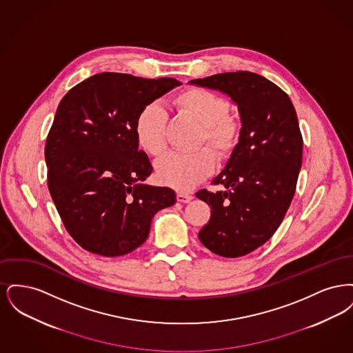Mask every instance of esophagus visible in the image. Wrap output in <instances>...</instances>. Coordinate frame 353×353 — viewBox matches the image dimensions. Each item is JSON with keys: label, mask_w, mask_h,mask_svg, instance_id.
Returning a JSON list of instances; mask_svg holds the SVG:
<instances>
[{"label": "esophagus", "mask_w": 353, "mask_h": 353, "mask_svg": "<svg viewBox=\"0 0 353 353\" xmlns=\"http://www.w3.org/2000/svg\"><path fill=\"white\" fill-rule=\"evenodd\" d=\"M192 196L190 194H186V193H183V192H179L177 193V201L183 202V203H186V202L192 201Z\"/></svg>", "instance_id": "1"}]
</instances>
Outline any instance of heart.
<instances>
[{"mask_svg":"<svg viewBox=\"0 0 353 353\" xmlns=\"http://www.w3.org/2000/svg\"><path fill=\"white\" fill-rule=\"evenodd\" d=\"M174 107L201 125L196 145L210 147L219 160L228 159L238 145L239 120L230 115L229 101L213 91L193 87L181 91L173 99ZM168 114L157 103L144 105L134 121L139 145L152 156H160L167 148ZM214 169V157L206 148L194 152H169L156 163V174L163 184L176 189H190L206 179Z\"/></svg>","mask_w":353,"mask_h":353,"instance_id":"obj_1","label":"heart"}]
</instances>
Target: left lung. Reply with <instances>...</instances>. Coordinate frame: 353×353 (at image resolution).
<instances>
[{
  "mask_svg": "<svg viewBox=\"0 0 353 353\" xmlns=\"http://www.w3.org/2000/svg\"><path fill=\"white\" fill-rule=\"evenodd\" d=\"M189 83L219 91L238 107V145L212 181L225 189H202L196 197L212 209L199 233L202 245L225 258L242 256L269 241L292 201L302 168L296 111L285 91L250 71Z\"/></svg>",
  "mask_w": 353,
  "mask_h": 353,
  "instance_id": "obj_1",
  "label": "left lung"
}]
</instances>
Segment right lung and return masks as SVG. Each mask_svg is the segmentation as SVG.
I'll return each mask as SVG.
<instances>
[{
  "label": "right lung",
  "mask_w": 353,
  "mask_h": 353,
  "mask_svg": "<svg viewBox=\"0 0 353 353\" xmlns=\"http://www.w3.org/2000/svg\"><path fill=\"white\" fill-rule=\"evenodd\" d=\"M180 84L101 72L59 103L45 148L48 185L68 234L84 250L134 252L148 238L153 216L174 205V190L144 183L153 168L139 151L134 121L144 105Z\"/></svg>",
  "instance_id": "1"
}]
</instances>
